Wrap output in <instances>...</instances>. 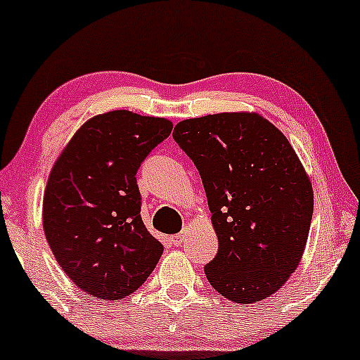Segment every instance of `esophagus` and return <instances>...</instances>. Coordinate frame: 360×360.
<instances>
[{
  "instance_id": "esophagus-1",
  "label": "esophagus",
  "mask_w": 360,
  "mask_h": 360,
  "mask_svg": "<svg viewBox=\"0 0 360 360\" xmlns=\"http://www.w3.org/2000/svg\"><path fill=\"white\" fill-rule=\"evenodd\" d=\"M184 240H185V233H179V234H175V236H172V243L175 246L181 245V241Z\"/></svg>"
}]
</instances>
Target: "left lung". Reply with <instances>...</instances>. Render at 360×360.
<instances>
[{
  "mask_svg": "<svg viewBox=\"0 0 360 360\" xmlns=\"http://www.w3.org/2000/svg\"><path fill=\"white\" fill-rule=\"evenodd\" d=\"M173 137L199 169L219 241L207 281L233 302L267 300L300 265L313 217L296 151L257 112L185 119Z\"/></svg>",
  "mask_w": 360,
  "mask_h": 360,
  "instance_id": "obj_1",
  "label": "left lung"
}]
</instances>
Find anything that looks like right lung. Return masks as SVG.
I'll use <instances>...</instances> for the list:
<instances>
[{
	"label": "right lung",
	"instance_id": "add662e5",
	"mask_svg": "<svg viewBox=\"0 0 360 360\" xmlns=\"http://www.w3.org/2000/svg\"><path fill=\"white\" fill-rule=\"evenodd\" d=\"M172 129L163 117L105 112L88 119L56 160L44 192V234L83 292L122 300L158 264L163 245L141 219L136 173Z\"/></svg>",
	"mask_w": 360,
	"mask_h": 360
}]
</instances>
